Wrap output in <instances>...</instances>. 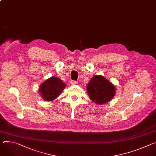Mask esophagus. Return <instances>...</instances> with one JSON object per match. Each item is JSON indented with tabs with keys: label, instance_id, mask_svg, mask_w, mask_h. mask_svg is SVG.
Listing matches in <instances>:
<instances>
[{
	"label": "esophagus",
	"instance_id": "esophagus-1",
	"mask_svg": "<svg viewBox=\"0 0 156 156\" xmlns=\"http://www.w3.org/2000/svg\"><path fill=\"white\" fill-rule=\"evenodd\" d=\"M70 83H71V84H72V85H74V84H78V82H77V81H76L72 80V81H71Z\"/></svg>",
	"mask_w": 156,
	"mask_h": 156
}]
</instances>
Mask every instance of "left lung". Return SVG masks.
<instances>
[{
	"mask_svg": "<svg viewBox=\"0 0 156 156\" xmlns=\"http://www.w3.org/2000/svg\"><path fill=\"white\" fill-rule=\"evenodd\" d=\"M91 100L96 105L109 102L116 94V88L111 82L101 75L92 77L87 87Z\"/></svg>",
	"mask_w": 156,
	"mask_h": 156,
	"instance_id": "8db88e82",
	"label": "left lung"
}]
</instances>
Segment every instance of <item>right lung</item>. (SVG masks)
<instances>
[{
    "label": "right lung",
    "mask_w": 156,
    "mask_h": 156,
    "mask_svg": "<svg viewBox=\"0 0 156 156\" xmlns=\"http://www.w3.org/2000/svg\"><path fill=\"white\" fill-rule=\"evenodd\" d=\"M65 87L66 84L62 80L51 76L40 84L38 91L43 100L51 101L58 97Z\"/></svg>",
    "instance_id": "add662e5"
}]
</instances>
